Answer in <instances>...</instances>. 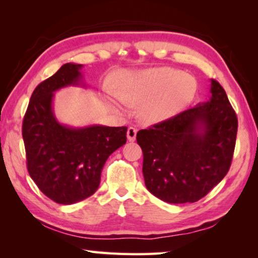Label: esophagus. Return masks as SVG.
Segmentation results:
<instances>
[{"mask_svg": "<svg viewBox=\"0 0 258 258\" xmlns=\"http://www.w3.org/2000/svg\"><path fill=\"white\" fill-rule=\"evenodd\" d=\"M137 133L138 130L135 127H128L127 130V140L130 142L135 141V138H137Z\"/></svg>", "mask_w": 258, "mask_h": 258, "instance_id": "1", "label": "esophagus"}]
</instances>
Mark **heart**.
I'll list each match as a JSON object with an SVG mask.
<instances>
[{"label":"heart","instance_id":"heart-1","mask_svg":"<svg viewBox=\"0 0 258 258\" xmlns=\"http://www.w3.org/2000/svg\"><path fill=\"white\" fill-rule=\"evenodd\" d=\"M196 83L191 76L171 68L121 74L116 99L128 106H140V117L155 124L176 116L194 98Z\"/></svg>","mask_w":258,"mask_h":258}]
</instances>
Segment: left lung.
<instances>
[{
  "instance_id": "8db88e82",
  "label": "left lung",
  "mask_w": 258,
  "mask_h": 258,
  "mask_svg": "<svg viewBox=\"0 0 258 258\" xmlns=\"http://www.w3.org/2000/svg\"><path fill=\"white\" fill-rule=\"evenodd\" d=\"M237 131L228 95L211 80L207 101L138 132L147 189L169 204L198 202L228 173Z\"/></svg>"
}]
</instances>
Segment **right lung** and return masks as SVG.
<instances>
[{"instance_id": "obj_1", "label": "right lung", "mask_w": 258, "mask_h": 258, "mask_svg": "<svg viewBox=\"0 0 258 258\" xmlns=\"http://www.w3.org/2000/svg\"><path fill=\"white\" fill-rule=\"evenodd\" d=\"M82 68L83 64L66 63L37 85L23 121L29 175L46 197L61 205L92 196L108 157L126 143V126L73 127L56 119L54 93L63 87L86 86Z\"/></svg>"}]
</instances>
